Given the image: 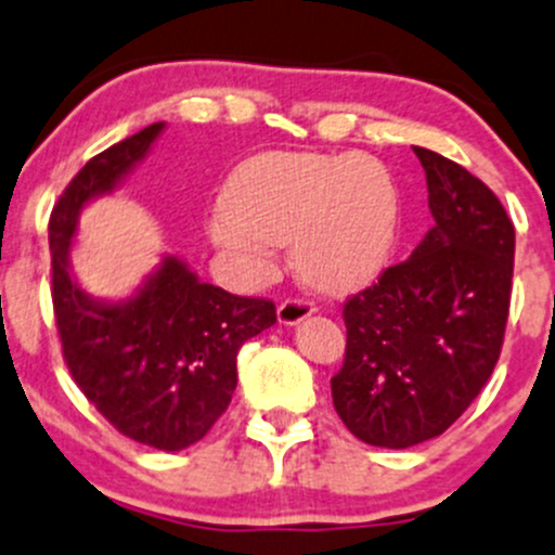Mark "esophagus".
Wrapping results in <instances>:
<instances>
[{
	"label": "esophagus",
	"instance_id": "obj_1",
	"mask_svg": "<svg viewBox=\"0 0 555 555\" xmlns=\"http://www.w3.org/2000/svg\"><path fill=\"white\" fill-rule=\"evenodd\" d=\"M317 311V306L308 300H297V297H289V300H284L282 306L276 308V317H279V324L284 326H293V324H300L306 322L311 313Z\"/></svg>",
	"mask_w": 555,
	"mask_h": 555
}]
</instances>
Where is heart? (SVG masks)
Wrapping results in <instances>:
<instances>
[{"mask_svg": "<svg viewBox=\"0 0 555 555\" xmlns=\"http://www.w3.org/2000/svg\"><path fill=\"white\" fill-rule=\"evenodd\" d=\"M393 178L366 154L268 151L231 175L207 231L218 247L260 268L295 242L302 276L346 293L380 276L399 244Z\"/></svg>", "mask_w": 555, "mask_h": 555, "instance_id": "b5f03b06", "label": "heart"}]
</instances>
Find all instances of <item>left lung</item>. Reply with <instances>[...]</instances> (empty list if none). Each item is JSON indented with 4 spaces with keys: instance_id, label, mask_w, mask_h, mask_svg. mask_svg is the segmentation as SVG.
I'll use <instances>...</instances> for the list:
<instances>
[{
    "instance_id": "obj_1",
    "label": "left lung",
    "mask_w": 555,
    "mask_h": 555,
    "mask_svg": "<svg viewBox=\"0 0 555 555\" xmlns=\"http://www.w3.org/2000/svg\"><path fill=\"white\" fill-rule=\"evenodd\" d=\"M415 154L434 229L410 260L343 308L348 343L332 401L364 444L441 436L481 393L503 348L516 231L498 196L436 151Z\"/></svg>"
}]
</instances>
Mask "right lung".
Returning <instances> with one entry per match:
<instances>
[{
	"mask_svg": "<svg viewBox=\"0 0 555 555\" xmlns=\"http://www.w3.org/2000/svg\"><path fill=\"white\" fill-rule=\"evenodd\" d=\"M165 121L92 156L68 183L50 218L52 306L63 359L81 393L119 434L178 452L207 436L236 390V356L249 337L276 324V308L199 282L167 255L125 300L79 287L72 247L81 209L145 159Z\"/></svg>",
	"mask_w": 555,
	"mask_h": 555,
	"instance_id": "add662e5",
	"label": "right lung"
}]
</instances>
